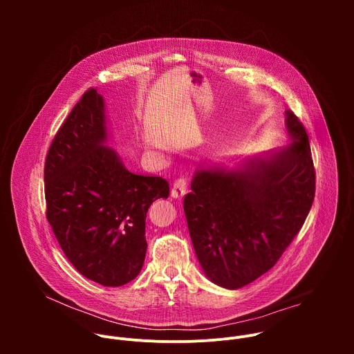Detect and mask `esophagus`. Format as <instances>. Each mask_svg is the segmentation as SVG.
<instances>
[{"label": "esophagus", "instance_id": "1", "mask_svg": "<svg viewBox=\"0 0 354 354\" xmlns=\"http://www.w3.org/2000/svg\"><path fill=\"white\" fill-rule=\"evenodd\" d=\"M186 187H187V179L186 178H178L174 182V186H172V190H171L172 197L182 198L183 194L186 193Z\"/></svg>", "mask_w": 354, "mask_h": 354}]
</instances>
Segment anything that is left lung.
<instances>
[{
    "label": "left lung",
    "mask_w": 354,
    "mask_h": 354,
    "mask_svg": "<svg viewBox=\"0 0 354 354\" xmlns=\"http://www.w3.org/2000/svg\"><path fill=\"white\" fill-rule=\"evenodd\" d=\"M292 142L242 168L196 172L183 198L197 259L216 284L241 288L270 270L304 224L315 196L306 127L286 112Z\"/></svg>",
    "instance_id": "8db88e82"
}]
</instances>
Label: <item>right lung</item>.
Returning a JSON list of instances; mask_svg holds the SVG:
<instances>
[{
    "mask_svg": "<svg viewBox=\"0 0 354 354\" xmlns=\"http://www.w3.org/2000/svg\"><path fill=\"white\" fill-rule=\"evenodd\" d=\"M106 140L104 97L89 88L47 151L46 218L82 276L120 287L142 268L147 212L169 183L129 172Z\"/></svg>",
    "mask_w": 354,
    "mask_h": 354,
    "instance_id": "add662e5",
    "label": "right lung"
}]
</instances>
